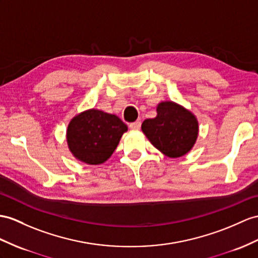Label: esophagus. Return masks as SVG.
<instances>
[{
  "mask_svg": "<svg viewBox=\"0 0 258 258\" xmlns=\"http://www.w3.org/2000/svg\"><path fill=\"white\" fill-rule=\"evenodd\" d=\"M129 127L131 130H139L141 128V121H135V122H131L129 124Z\"/></svg>",
  "mask_w": 258,
  "mask_h": 258,
  "instance_id": "esophagus-1",
  "label": "esophagus"
}]
</instances>
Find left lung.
I'll list each match as a JSON object with an SVG mask.
<instances>
[{
    "instance_id": "obj_1",
    "label": "left lung",
    "mask_w": 258,
    "mask_h": 258,
    "mask_svg": "<svg viewBox=\"0 0 258 258\" xmlns=\"http://www.w3.org/2000/svg\"><path fill=\"white\" fill-rule=\"evenodd\" d=\"M155 118L146 119L141 129L149 141L168 158L189 152L198 137V121L189 110L174 102H162Z\"/></svg>"
}]
</instances>
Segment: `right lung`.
Listing matches in <instances>:
<instances>
[{"label":"right lung","mask_w":258,"mask_h":258,"mask_svg":"<svg viewBox=\"0 0 258 258\" xmlns=\"http://www.w3.org/2000/svg\"><path fill=\"white\" fill-rule=\"evenodd\" d=\"M128 130L116 115L89 109L75 116L68 125L67 141L75 159L90 165L102 164L116 150Z\"/></svg>","instance_id":"add662e5"}]
</instances>
